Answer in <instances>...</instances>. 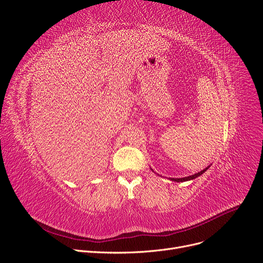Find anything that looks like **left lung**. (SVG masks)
<instances>
[{"label":"left lung","instance_id":"8db88e82","mask_svg":"<svg viewBox=\"0 0 263 263\" xmlns=\"http://www.w3.org/2000/svg\"><path fill=\"white\" fill-rule=\"evenodd\" d=\"M210 167V165H208L207 167H205L203 171H200V172H198V173H195V174H193V175H191V176H187V177H182V178H168L170 180H172V181H176V182H182V181H188V180H192V179H195L196 177H198V176H200L202 174H204L207 170ZM153 171V170H152Z\"/></svg>","mask_w":263,"mask_h":263}]
</instances>
